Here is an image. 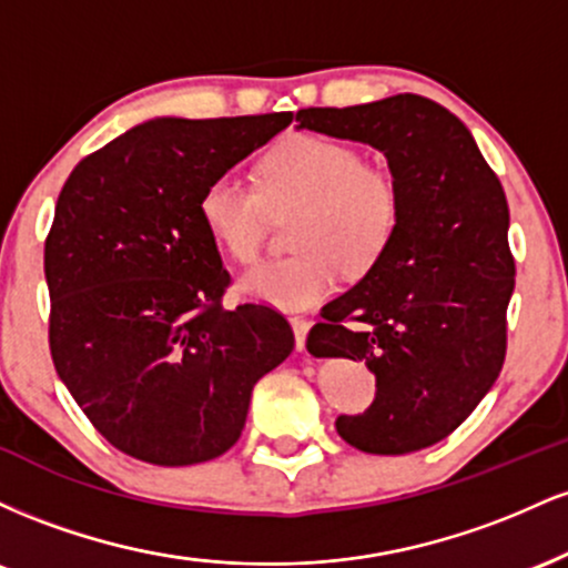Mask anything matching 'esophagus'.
<instances>
[{"label": "esophagus", "mask_w": 568, "mask_h": 568, "mask_svg": "<svg viewBox=\"0 0 568 568\" xmlns=\"http://www.w3.org/2000/svg\"><path fill=\"white\" fill-rule=\"evenodd\" d=\"M291 328H293V336H296V349L302 352L304 344H306V334H310L312 323L306 321V317H291Z\"/></svg>", "instance_id": "esophagus-1"}]
</instances>
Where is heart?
<instances>
[{
  "label": "heart",
  "mask_w": 568,
  "mask_h": 568,
  "mask_svg": "<svg viewBox=\"0 0 568 568\" xmlns=\"http://www.w3.org/2000/svg\"><path fill=\"white\" fill-rule=\"evenodd\" d=\"M296 211L291 245L298 253L264 262L240 288L280 310H306L334 293L338 272L363 277L393 245L403 216L395 173L363 160L352 143L298 133L256 165V189L219 175L200 194L205 232L237 264L256 262L272 216Z\"/></svg>",
  "instance_id": "b5f03b06"
}]
</instances>
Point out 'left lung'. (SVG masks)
Returning <instances> with one entry per match:
<instances>
[{
  "mask_svg": "<svg viewBox=\"0 0 568 568\" xmlns=\"http://www.w3.org/2000/svg\"><path fill=\"white\" fill-rule=\"evenodd\" d=\"M296 122L379 149L400 184L393 245L355 288L323 306L306 349L366 361L376 376L371 408L336 419L349 446L419 452L473 414L505 363L515 288L505 189L470 130L429 98L302 109Z\"/></svg>",
  "mask_w": 568,
  "mask_h": 568,
  "instance_id": "obj_1",
  "label": "left lung"
}]
</instances>
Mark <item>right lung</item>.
Returning a JSON list of instances; mask_svg holds the SVG:
<instances>
[{
  "label": "right lung",
  "mask_w": 568,
  "mask_h": 568,
  "mask_svg": "<svg viewBox=\"0 0 568 568\" xmlns=\"http://www.w3.org/2000/svg\"><path fill=\"white\" fill-rule=\"evenodd\" d=\"M291 125V112L158 116L71 171L44 240L50 355L114 448L162 467L237 443L253 384L293 349L266 304L224 310L230 272L200 219L213 179Z\"/></svg>",
  "instance_id": "obj_1"
}]
</instances>
